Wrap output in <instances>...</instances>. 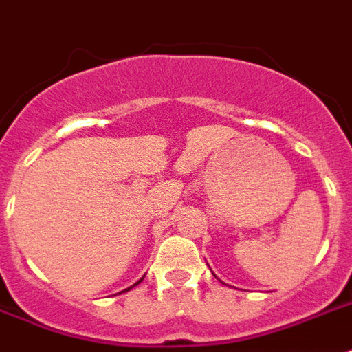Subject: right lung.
I'll list each match as a JSON object with an SVG mask.
<instances>
[{"label": "right lung", "instance_id": "right-lung-1", "mask_svg": "<svg viewBox=\"0 0 352 352\" xmlns=\"http://www.w3.org/2000/svg\"><path fill=\"white\" fill-rule=\"evenodd\" d=\"M141 281H143V279H141ZM135 285H140V281L135 283ZM135 285H134V286H135ZM131 288H132V286H131ZM131 288H126V290H131Z\"/></svg>", "mask_w": 352, "mask_h": 352}]
</instances>
